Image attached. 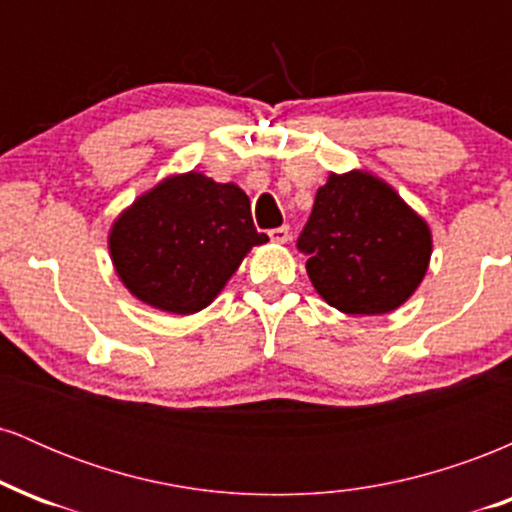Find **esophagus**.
Wrapping results in <instances>:
<instances>
[{
    "label": "esophagus",
    "mask_w": 512,
    "mask_h": 512,
    "mask_svg": "<svg viewBox=\"0 0 512 512\" xmlns=\"http://www.w3.org/2000/svg\"><path fill=\"white\" fill-rule=\"evenodd\" d=\"M269 238L274 240V243H289L291 233H289V226H279V228H272L269 231Z\"/></svg>",
    "instance_id": "esophagus-1"
}]
</instances>
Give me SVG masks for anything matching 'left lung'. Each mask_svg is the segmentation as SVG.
<instances>
[{
    "label": "left lung",
    "mask_w": 512,
    "mask_h": 512,
    "mask_svg": "<svg viewBox=\"0 0 512 512\" xmlns=\"http://www.w3.org/2000/svg\"><path fill=\"white\" fill-rule=\"evenodd\" d=\"M298 250L315 291L346 315L397 310L424 281L433 238L395 187L366 170L330 173Z\"/></svg>",
    "instance_id": "left-lung-1"
}]
</instances>
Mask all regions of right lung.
I'll return each instance as SVG.
<instances>
[{
    "mask_svg": "<svg viewBox=\"0 0 512 512\" xmlns=\"http://www.w3.org/2000/svg\"><path fill=\"white\" fill-rule=\"evenodd\" d=\"M250 199L233 182L190 170L168 175L117 216L110 260L134 298L173 315H192L219 296L255 245Z\"/></svg>",
    "mask_w": 512,
    "mask_h": 512,
    "instance_id": "1",
    "label": "right lung"
}]
</instances>
